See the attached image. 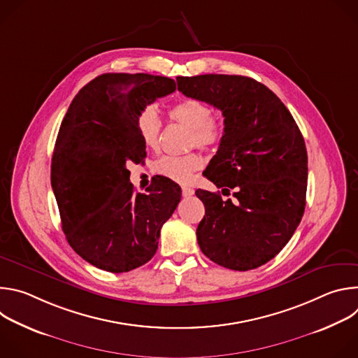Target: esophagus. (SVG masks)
Here are the masks:
<instances>
[{
    "label": "esophagus",
    "mask_w": 358,
    "mask_h": 358,
    "mask_svg": "<svg viewBox=\"0 0 358 358\" xmlns=\"http://www.w3.org/2000/svg\"><path fill=\"white\" fill-rule=\"evenodd\" d=\"M181 191H182V196H191V195H194V189L189 188V187H182Z\"/></svg>",
    "instance_id": "obj_1"
}]
</instances>
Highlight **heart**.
I'll return each mask as SVG.
<instances>
[{
    "label": "heart",
    "mask_w": 358,
    "mask_h": 358,
    "mask_svg": "<svg viewBox=\"0 0 358 358\" xmlns=\"http://www.w3.org/2000/svg\"><path fill=\"white\" fill-rule=\"evenodd\" d=\"M169 116L173 122L189 130V145L206 150L215 148L221 144L225 134V126L221 117L211 113L207 103L195 99H184L170 108ZM137 131L147 148H157L162 137V120L157 110L151 106L143 109L137 116ZM203 164L198 152L185 156H163L155 164L159 174L177 181L188 182L195 171Z\"/></svg>",
    "instance_id": "obj_1"
}]
</instances>
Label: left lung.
<instances>
[{
    "mask_svg": "<svg viewBox=\"0 0 358 358\" xmlns=\"http://www.w3.org/2000/svg\"><path fill=\"white\" fill-rule=\"evenodd\" d=\"M178 90L220 109L225 134L203 171L235 199L196 189L206 206L198 245L213 262L250 271L285 248L304 213L308 151L280 99L265 85L239 75L178 76Z\"/></svg>",
    "mask_w": 358,
    "mask_h": 358,
    "instance_id": "8db88e82",
    "label": "left lung"
}]
</instances>
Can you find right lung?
<instances>
[{
	"label": "right lung",
	"mask_w": 358,
	"mask_h": 358,
	"mask_svg": "<svg viewBox=\"0 0 358 358\" xmlns=\"http://www.w3.org/2000/svg\"><path fill=\"white\" fill-rule=\"evenodd\" d=\"M174 90L166 76L105 73L79 90L62 120L50 184L69 245L101 271L122 273L147 264L181 199V188L167 177L147 194L134 192L127 170L145 157L138 113Z\"/></svg>",
	"instance_id": "1"
}]
</instances>
